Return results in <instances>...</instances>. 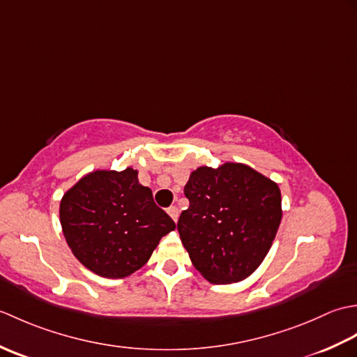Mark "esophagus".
Here are the masks:
<instances>
[{
  "label": "esophagus",
  "mask_w": 357,
  "mask_h": 357,
  "mask_svg": "<svg viewBox=\"0 0 357 357\" xmlns=\"http://www.w3.org/2000/svg\"><path fill=\"white\" fill-rule=\"evenodd\" d=\"M167 213H169V215H170V218L173 219V221H174V222H176V221H178V218H179V210H178L176 207H174V206L169 207V208H167Z\"/></svg>",
  "instance_id": "1"
}]
</instances>
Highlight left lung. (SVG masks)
Wrapping results in <instances>:
<instances>
[{"label": "left lung", "mask_w": 357, "mask_h": 357, "mask_svg": "<svg viewBox=\"0 0 357 357\" xmlns=\"http://www.w3.org/2000/svg\"><path fill=\"white\" fill-rule=\"evenodd\" d=\"M178 231L192 264L211 284L248 278L265 259L282 219L276 183L252 167H199L184 187Z\"/></svg>", "instance_id": "8db88e82"}]
</instances>
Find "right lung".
<instances>
[{
	"label": "right lung",
	"mask_w": 357,
	"mask_h": 357,
	"mask_svg": "<svg viewBox=\"0 0 357 357\" xmlns=\"http://www.w3.org/2000/svg\"><path fill=\"white\" fill-rule=\"evenodd\" d=\"M59 221L75 257L109 279L139 270L161 238L176 229L132 167L95 170L81 178L64 193Z\"/></svg>",
	"instance_id": "right-lung-1"
}]
</instances>
